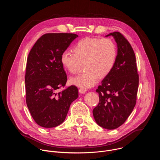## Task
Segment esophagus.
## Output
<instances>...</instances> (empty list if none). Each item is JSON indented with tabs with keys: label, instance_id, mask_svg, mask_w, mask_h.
I'll list each match as a JSON object with an SVG mask.
<instances>
[{
	"label": "esophagus",
	"instance_id": "obj_1",
	"mask_svg": "<svg viewBox=\"0 0 160 160\" xmlns=\"http://www.w3.org/2000/svg\"><path fill=\"white\" fill-rule=\"evenodd\" d=\"M86 91H87V89L85 88H79V92L80 94H84L86 92Z\"/></svg>",
	"mask_w": 160,
	"mask_h": 160
}]
</instances>
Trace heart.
<instances>
[{"label":"heart","instance_id":"1","mask_svg":"<svg viewBox=\"0 0 160 160\" xmlns=\"http://www.w3.org/2000/svg\"><path fill=\"white\" fill-rule=\"evenodd\" d=\"M73 53L63 52L60 58L64 69L70 74L77 72L83 64V73L70 78L72 84L81 88L94 86L100 77H107L115 66L117 48L111 39L85 38L73 47Z\"/></svg>","mask_w":160,"mask_h":160}]
</instances>
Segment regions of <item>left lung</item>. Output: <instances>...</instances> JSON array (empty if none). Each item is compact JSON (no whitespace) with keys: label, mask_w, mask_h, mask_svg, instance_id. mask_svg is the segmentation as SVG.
I'll use <instances>...</instances> for the list:
<instances>
[{"label":"left lung","mask_w":160,"mask_h":160,"mask_svg":"<svg viewBox=\"0 0 160 160\" xmlns=\"http://www.w3.org/2000/svg\"><path fill=\"white\" fill-rule=\"evenodd\" d=\"M111 35L117 43V60L111 73L96 89L99 102L92 111L96 123L108 130L117 128L130 116L136 104L139 86L135 56L130 43L118 32L106 37Z\"/></svg>","instance_id":"obj_1"}]
</instances>
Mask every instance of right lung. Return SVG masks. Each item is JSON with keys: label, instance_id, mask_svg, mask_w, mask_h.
<instances>
[{"label": "right lung", "instance_id": "right-lung-1", "mask_svg": "<svg viewBox=\"0 0 160 160\" xmlns=\"http://www.w3.org/2000/svg\"><path fill=\"white\" fill-rule=\"evenodd\" d=\"M77 37L74 33H45L29 52L25 76L26 102L34 121L42 127L61 124L70 104L78 97L75 85L57 93L67 82L61 55Z\"/></svg>", "mask_w": 160, "mask_h": 160}]
</instances>
